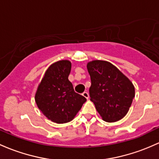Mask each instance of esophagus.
<instances>
[{"label": "esophagus", "mask_w": 159, "mask_h": 159, "mask_svg": "<svg viewBox=\"0 0 159 159\" xmlns=\"http://www.w3.org/2000/svg\"><path fill=\"white\" fill-rule=\"evenodd\" d=\"M82 95L85 98H87V99H88V98H89V93H88V92H87V91H84V92H83Z\"/></svg>", "instance_id": "obj_1"}]
</instances>
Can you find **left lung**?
<instances>
[{
	"label": "left lung",
	"instance_id": "8db88e82",
	"mask_svg": "<svg viewBox=\"0 0 159 159\" xmlns=\"http://www.w3.org/2000/svg\"><path fill=\"white\" fill-rule=\"evenodd\" d=\"M87 68L91 81V101L102 119L108 123L123 119L135 97L134 85L109 61L93 60Z\"/></svg>",
	"mask_w": 159,
	"mask_h": 159
}]
</instances>
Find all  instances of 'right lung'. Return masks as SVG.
I'll return each instance as SVG.
<instances>
[{"label":"right lung","mask_w":159,"mask_h":159,"mask_svg":"<svg viewBox=\"0 0 159 159\" xmlns=\"http://www.w3.org/2000/svg\"><path fill=\"white\" fill-rule=\"evenodd\" d=\"M71 61L61 60L53 63L45 72L35 94L38 108L56 123L71 121L87 101L82 95L75 92L68 80Z\"/></svg>","instance_id":"right-lung-1"}]
</instances>
